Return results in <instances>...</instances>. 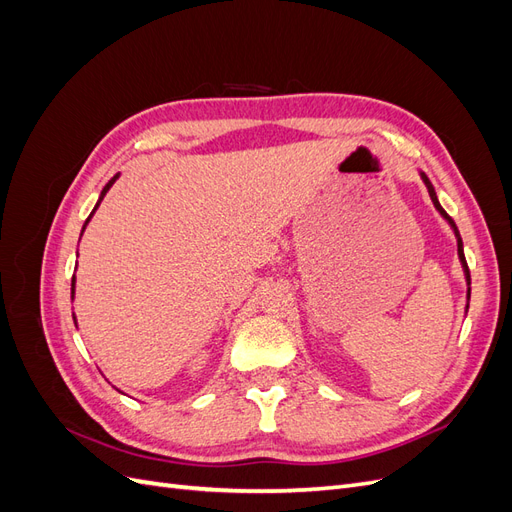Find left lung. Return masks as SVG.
I'll return each mask as SVG.
<instances>
[{
  "label": "left lung",
  "instance_id": "left-lung-1",
  "mask_svg": "<svg viewBox=\"0 0 512 512\" xmlns=\"http://www.w3.org/2000/svg\"><path fill=\"white\" fill-rule=\"evenodd\" d=\"M421 179H423V183L427 185V192H429V196H431V203H433V207H436L438 211H440V215L442 218L451 224V228L455 230V237H457V254H459V260H461V267H463V273H466V282H468V299H470V269H468V262H466V256H463V241H461V237H459V230H457V224L453 222V218L451 215H448L444 209H442V205H440V200H438V196H436V190H433V185H431V181H429V177L425 175V173H421Z\"/></svg>",
  "mask_w": 512,
  "mask_h": 512
}]
</instances>
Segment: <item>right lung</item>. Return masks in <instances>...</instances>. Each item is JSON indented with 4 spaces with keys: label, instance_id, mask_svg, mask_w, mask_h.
<instances>
[{
    "label": "right lung",
    "instance_id": "right-lung-1",
    "mask_svg": "<svg viewBox=\"0 0 512 512\" xmlns=\"http://www.w3.org/2000/svg\"><path fill=\"white\" fill-rule=\"evenodd\" d=\"M117 177H119V175H115V177H113V179H111V181H108V183H106V185H104V190H102V192H100V198H98V203H96V207H94V211H91V213H89V218H87V220H85V226H87V224H89V220H91V215H94V213H96V209H98V207H100V203H102V198H104V196H106V192H108V190H111V185H113V183H115V181H117ZM85 226H83V230H85ZM83 230H81V235H83ZM72 299H74V277H72ZM72 318H74V316H72ZM74 324H76V320H74Z\"/></svg>",
    "mask_w": 512,
    "mask_h": 512
}]
</instances>
